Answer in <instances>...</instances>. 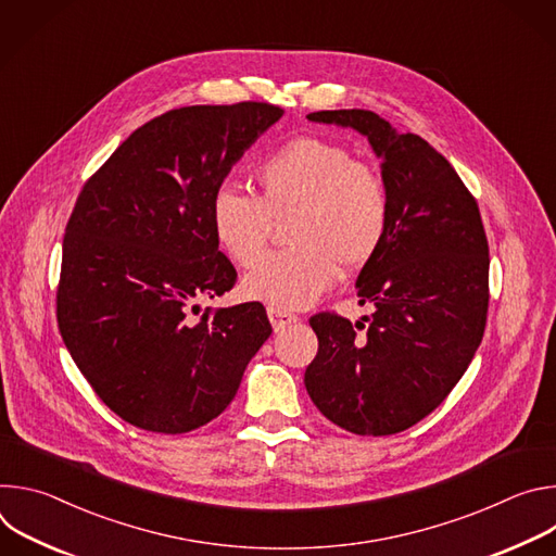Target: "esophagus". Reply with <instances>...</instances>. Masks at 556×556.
Wrapping results in <instances>:
<instances>
[{"mask_svg":"<svg viewBox=\"0 0 556 556\" xmlns=\"http://www.w3.org/2000/svg\"><path fill=\"white\" fill-rule=\"evenodd\" d=\"M268 319L273 324L275 330H281L290 324H296L299 316L294 312H288V309H279V307H268Z\"/></svg>","mask_w":556,"mask_h":556,"instance_id":"obj_1","label":"esophagus"}]
</instances>
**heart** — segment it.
Instances as JSON below:
<instances>
[{
    "mask_svg": "<svg viewBox=\"0 0 556 556\" xmlns=\"http://www.w3.org/2000/svg\"><path fill=\"white\" fill-rule=\"evenodd\" d=\"M257 198L219 185L211 195V230L237 264L253 266L273 224L290 249L268 255L242 281V292L270 307L309 305L328 292L337 268L361 270L380 251L391 195L384 178L341 142L299 136L255 167Z\"/></svg>",
    "mask_w": 556,
    "mask_h": 556,
    "instance_id": "heart-1",
    "label": "heart"
}]
</instances>
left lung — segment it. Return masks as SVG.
<instances>
[{
	"mask_svg": "<svg viewBox=\"0 0 556 556\" xmlns=\"http://www.w3.org/2000/svg\"><path fill=\"white\" fill-rule=\"evenodd\" d=\"M309 121L365 134L382 157L391 222L363 266L352 324L309 316L319 352L305 389L319 412L356 435L401 433L427 418L478 352L489 312V240L478 200L446 157L416 134H395L369 110H324Z\"/></svg>",
	"mask_w": 556,
	"mask_h": 556,
	"instance_id": "8db88e82",
	"label": "left lung"
}]
</instances>
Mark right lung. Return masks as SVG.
<instances>
[{
	"instance_id": "obj_1",
	"label": "right lung",
	"mask_w": 556,
	"mask_h": 556,
	"mask_svg": "<svg viewBox=\"0 0 556 556\" xmlns=\"http://www.w3.org/2000/svg\"><path fill=\"white\" fill-rule=\"evenodd\" d=\"M273 103L191 105L138 127L86 180L63 235L56 324L99 399L125 422L189 433L235 399L273 328L262 303L206 307L237 270L211 230V195Z\"/></svg>"
}]
</instances>
